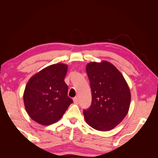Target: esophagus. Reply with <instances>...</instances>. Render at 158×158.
I'll list each match as a JSON object with an SVG mask.
<instances>
[{
    "instance_id": "obj_1",
    "label": "esophagus",
    "mask_w": 158,
    "mask_h": 158,
    "mask_svg": "<svg viewBox=\"0 0 158 158\" xmlns=\"http://www.w3.org/2000/svg\"><path fill=\"white\" fill-rule=\"evenodd\" d=\"M73 101H74L75 104H77V103H78V98H77V97H75V98H73Z\"/></svg>"
}]
</instances>
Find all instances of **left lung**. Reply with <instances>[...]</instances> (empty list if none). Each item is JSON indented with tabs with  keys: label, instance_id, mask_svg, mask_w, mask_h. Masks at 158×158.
Returning <instances> with one entry per match:
<instances>
[{
	"label": "left lung",
	"instance_id": "obj_1",
	"mask_svg": "<svg viewBox=\"0 0 158 158\" xmlns=\"http://www.w3.org/2000/svg\"><path fill=\"white\" fill-rule=\"evenodd\" d=\"M92 102L83 110L87 124L96 130L109 131L128 113L131 94L122 73L107 61L90 62L86 66Z\"/></svg>",
	"mask_w": 158,
	"mask_h": 158
}]
</instances>
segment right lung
<instances>
[{
  "mask_svg": "<svg viewBox=\"0 0 158 158\" xmlns=\"http://www.w3.org/2000/svg\"><path fill=\"white\" fill-rule=\"evenodd\" d=\"M68 65L54 64L32 76L26 85L23 102L28 114L42 125L52 124L64 115L72 99L64 83Z\"/></svg>",
  "mask_w": 158,
  "mask_h": 158,
  "instance_id": "right-lung-1",
  "label": "right lung"
}]
</instances>
